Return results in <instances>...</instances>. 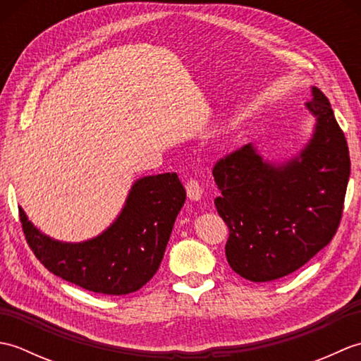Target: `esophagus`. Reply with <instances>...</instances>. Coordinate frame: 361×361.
Returning <instances> with one entry per match:
<instances>
[{"label": "esophagus", "instance_id": "esophagus-1", "mask_svg": "<svg viewBox=\"0 0 361 361\" xmlns=\"http://www.w3.org/2000/svg\"><path fill=\"white\" fill-rule=\"evenodd\" d=\"M186 192H188V197L189 200L192 202H198L203 195V189H202V185L198 183L197 180L190 178L188 183H186Z\"/></svg>", "mask_w": 361, "mask_h": 361}]
</instances>
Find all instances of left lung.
<instances>
[{
	"label": "left lung",
	"instance_id": "left-lung-1",
	"mask_svg": "<svg viewBox=\"0 0 361 361\" xmlns=\"http://www.w3.org/2000/svg\"><path fill=\"white\" fill-rule=\"evenodd\" d=\"M305 109L315 127L304 149L283 163L252 144L214 166L217 212L229 228V267L252 282L296 271L332 240L350 173L346 137L329 99L312 87Z\"/></svg>",
	"mask_w": 361,
	"mask_h": 361
}]
</instances>
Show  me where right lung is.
I'll use <instances>...</instances> for the list:
<instances>
[{
  "label": "right lung",
  "mask_w": 361,
  "mask_h": 361,
  "mask_svg": "<svg viewBox=\"0 0 361 361\" xmlns=\"http://www.w3.org/2000/svg\"><path fill=\"white\" fill-rule=\"evenodd\" d=\"M185 200L186 190L175 172L142 176L105 231L74 243L43 234L18 209L30 250L51 273L94 293L128 295L158 271Z\"/></svg>",
  "instance_id": "1"
}]
</instances>
